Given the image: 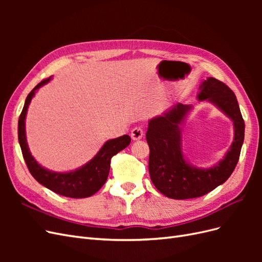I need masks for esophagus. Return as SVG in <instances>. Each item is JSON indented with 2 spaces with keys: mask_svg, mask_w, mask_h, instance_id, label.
Wrapping results in <instances>:
<instances>
[{
  "mask_svg": "<svg viewBox=\"0 0 262 262\" xmlns=\"http://www.w3.org/2000/svg\"><path fill=\"white\" fill-rule=\"evenodd\" d=\"M143 137V130L140 126H136V128L132 129L131 131V139L133 141H139Z\"/></svg>",
  "mask_w": 262,
  "mask_h": 262,
  "instance_id": "1",
  "label": "esophagus"
}]
</instances>
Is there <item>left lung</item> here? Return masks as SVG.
<instances>
[{
    "mask_svg": "<svg viewBox=\"0 0 262 262\" xmlns=\"http://www.w3.org/2000/svg\"><path fill=\"white\" fill-rule=\"evenodd\" d=\"M198 102L208 101L233 122L234 139L223 158L210 167L190 164L182 150V128L194 105L176 104L148 121V171L156 189L167 198L192 199L209 193L228 179L238 162L245 137V122L235 94L214 77L202 81Z\"/></svg>",
    "mask_w": 262,
    "mask_h": 262,
    "instance_id": "obj_1",
    "label": "left lung"
}]
</instances>
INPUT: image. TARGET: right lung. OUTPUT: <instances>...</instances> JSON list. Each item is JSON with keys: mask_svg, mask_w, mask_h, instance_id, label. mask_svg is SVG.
Segmentation results:
<instances>
[{"mask_svg": "<svg viewBox=\"0 0 262 262\" xmlns=\"http://www.w3.org/2000/svg\"><path fill=\"white\" fill-rule=\"evenodd\" d=\"M52 80V76L39 83L31 91L25 100L23 112L18 120V141L21 148V153L25 160L27 167L33 177L51 191L69 196L80 199V198H89L96 193L106 182L112 157L120 152L126 146H129L131 138L129 136L119 137L117 139L108 140L100 147L91 161L84 164L81 167L70 171H53L43 167L39 164L35 157L31 155L27 139H26V116L31 99L34 98L37 91L43 85L48 84Z\"/></svg>", "mask_w": 262, "mask_h": 262, "instance_id": "right-lung-1", "label": "right lung"}]
</instances>
